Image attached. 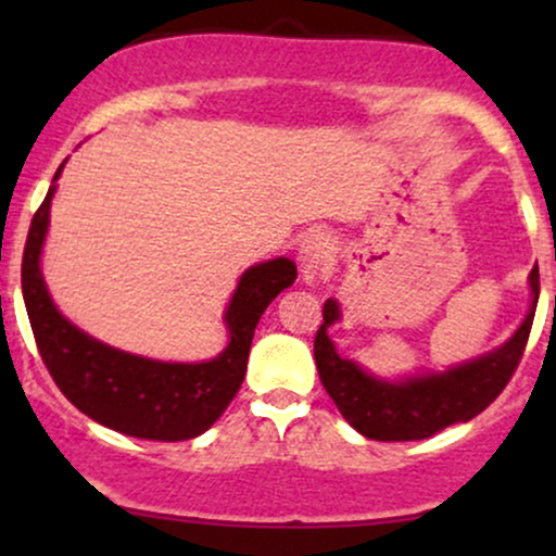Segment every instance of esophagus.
Returning <instances> with one entry per match:
<instances>
[{
    "mask_svg": "<svg viewBox=\"0 0 556 556\" xmlns=\"http://www.w3.org/2000/svg\"><path fill=\"white\" fill-rule=\"evenodd\" d=\"M300 277L305 285H316L321 279L329 261V238L324 232H308L300 242Z\"/></svg>",
    "mask_w": 556,
    "mask_h": 556,
    "instance_id": "obj_1",
    "label": "esophagus"
}]
</instances>
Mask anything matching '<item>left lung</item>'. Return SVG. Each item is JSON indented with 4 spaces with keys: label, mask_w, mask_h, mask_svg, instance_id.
<instances>
[{
    "label": "left lung",
    "mask_w": 556,
    "mask_h": 556,
    "mask_svg": "<svg viewBox=\"0 0 556 556\" xmlns=\"http://www.w3.org/2000/svg\"><path fill=\"white\" fill-rule=\"evenodd\" d=\"M531 305L515 334L500 348L444 371L384 379L363 368L358 361L337 353L329 327L342 318L340 303H324V324L316 331L314 358L318 379L337 410L363 437L376 442H416L429 439L452 424H465L502 394L515 374L531 334L539 305V269H531Z\"/></svg>",
    "instance_id": "obj_1"
}]
</instances>
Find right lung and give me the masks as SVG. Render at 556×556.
I'll return each mask as SVG.
<instances>
[{
  "label": "right lung",
  "instance_id": "1",
  "mask_svg": "<svg viewBox=\"0 0 556 556\" xmlns=\"http://www.w3.org/2000/svg\"><path fill=\"white\" fill-rule=\"evenodd\" d=\"M65 164L67 159L30 222L23 251V300L38 353L62 394L96 424L154 442L201 437L238 394L258 318L279 292L295 282V264L279 256L242 271L225 311L229 342L212 361H154L112 348L62 316L43 282V240Z\"/></svg>",
  "mask_w": 556,
  "mask_h": 556
}]
</instances>
